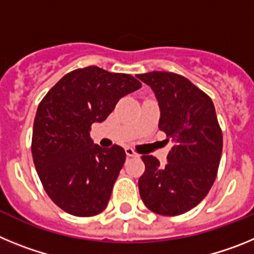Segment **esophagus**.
<instances>
[{"label":"esophagus","mask_w":254,"mask_h":254,"mask_svg":"<svg viewBox=\"0 0 254 254\" xmlns=\"http://www.w3.org/2000/svg\"><path fill=\"white\" fill-rule=\"evenodd\" d=\"M126 155L129 156V158H137L138 156L137 152L134 151L133 149H131V147H126Z\"/></svg>","instance_id":"obj_1"}]
</instances>
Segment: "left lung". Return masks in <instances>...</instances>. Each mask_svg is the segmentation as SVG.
Wrapping results in <instances>:
<instances>
[{"mask_svg": "<svg viewBox=\"0 0 254 254\" xmlns=\"http://www.w3.org/2000/svg\"><path fill=\"white\" fill-rule=\"evenodd\" d=\"M137 78L155 93L159 129L173 142L164 167L152 155L141 156L145 173L138 179L140 196L155 214H185L207 196L217 176L223 132L214 103L185 76L152 71Z\"/></svg>", "mask_w": 254, "mask_h": 254, "instance_id": "8db88e82", "label": "left lung"}]
</instances>
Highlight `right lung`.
<instances>
[{
	"instance_id": "right-lung-1",
	"label": "right lung",
	"mask_w": 254,
	"mask_h": 254,
	"mask_svg": "<svg viewBox=\"0 0 254 254\" xmlns=\"http://www.w3.org/2000/svg\"><path fill=\"white\" fill-rule=\"evenodd\" d=\"M140 87L128 73L89 66L64 75L39 103L31 154L44 190L58 207L80 217L107 207L126 152L118 145H94L91 125L107 120L121 98Z\"/></svg>"
}]
</instances>
